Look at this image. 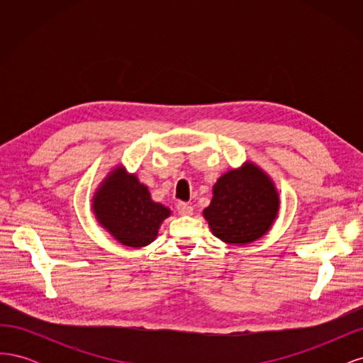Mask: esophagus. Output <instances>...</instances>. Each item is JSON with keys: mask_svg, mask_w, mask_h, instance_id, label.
<instances>
[{"mask_svg": "<svg viewBox=\"0 0 363 363\" xmlns=\"http://www.w3.org/2000/svg\"><path fill=\"white\" fill-rule=\"evenodd\" d=\"M177 211L183 216H189V215L194 213V207L191 204H188V203H179L177 204Z\"/></svg>", "mask_w": 363, "mask_h": 363, "instance_id": "1", "label": "esophagus"}]
</instances>
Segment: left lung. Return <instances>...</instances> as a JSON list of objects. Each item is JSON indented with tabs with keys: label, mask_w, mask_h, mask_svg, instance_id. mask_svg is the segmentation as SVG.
I'll use <instances>...</instances> for the list:
<instances>
[{
	"label": "left lung",
	"mask_w": 363,
	"mask_h": 363,
	"mask_svg": "<svg viewBox=\"0 0 363 363\" xmlns=\"http://www.w3.org/2000/svg\"><path fill=\"white\" fill-rule=\"evenodd\" d=\"M280 211V196L269 175L252 162L224 172L213 184L203 211L212 233L230 245H247L265 236Z\"/></svg>",
	"instance_id": "8db88e82"
}]
</instances>
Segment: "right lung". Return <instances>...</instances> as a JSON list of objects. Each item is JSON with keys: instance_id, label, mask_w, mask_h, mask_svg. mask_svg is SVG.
I'll use <instances>...</instances> for the list:
<instances>
[{"instance_id": "right-lung-1", "label": "right lung", "mask_w": 363, "mask_h": 363, "mask_svg": "<svg viewBox=\"0 0 363 363\" xmlns=\"http://www.w3.org/2000/svg\"><path fill=\"white\" fill-rule=\"evenodd\" d=\"M92 211L98 224L119 244L131 248L150 245L171 215L168 207L151 200L147 186L123 164L115 167L98 186Z\"/></svg>"}]
</instances>
